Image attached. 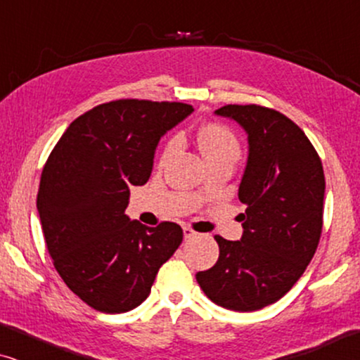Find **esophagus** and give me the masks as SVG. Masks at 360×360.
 I'll return each instance as SVG.
<instances>
[{"instance_id":"34e87169","label":"esophagus","mask_w":360,"mask_h":360,"mask_svg":"<svg viewBox=\"0 0 360 360\" xmlns=\"http://www.w3.org/2000/svg\"><path fill=\"white\" fill-rule=\"evenodd\" d=\"M196 231H193L191 228H188V226H186V228H184V236H185V239H191V238H196Z\"/></svg>"}]
</instances>
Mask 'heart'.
<instances>
[{
    "mask_svg": "<svg viewBox=\"0 0 360 360\" xmlns=\"http://www.w3.org/2000/svg\"><path fill=\"white\" fill-rule=\"evenodd\" d=\"M198 146L203 152L206 164H216V162L231 160L236 162L240 155V142L238 136L229 129L228 126L219 124V122H206L198 131ZM176 141L170 139L167 142L160 155V164L169 159L172 152L175 150Z\"/></svg>",
    "mask_w": 360,
    "mask_h": 360,
    "instance_id": "b5f03b06",
    "label": "heart"
}]
</instances>
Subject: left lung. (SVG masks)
<instances>
[{
  "mask_svg": "<svg viewBox=\"0 0 360 360\" xmlns=\"http://www.w3.org/2000/svg\"><path fill=\"white\" fill-rule=\"evenodd\" d=\"M248 132L249 157L239 185L248 206L240 240L214 236L219 257L196 274L206 297L234 311H255L283 297L316 252L323 229L324 172L304 132L282 112L259 105L214 111Z\"/></svg>",
  "mask_w": 360,
  "mask_h": 360,
  "instance_id": "1",
  "label": "left lung"
}]
</instances>
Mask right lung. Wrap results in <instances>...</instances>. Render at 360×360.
Returning <instances> with one entry per match:
<instances>
[{"instance_id":"obj_1","label":"right lung","mask_w":360,"mask_h":360,"mask_svg":"<svg viewBox=\"0 0 360 360\" xmlns=\"http://www.w3.org/2000/svg\"><path fill=\"white\" fill-rule=\"evenodd\" d=\"M185 103L116 100L78 116L44 165L37 211L53 267L82 302L126 313L149 297L155 275L184 239L124 213L131 185L149 180L160 137L185 120Z\"/></svg>"}]
</instances>
